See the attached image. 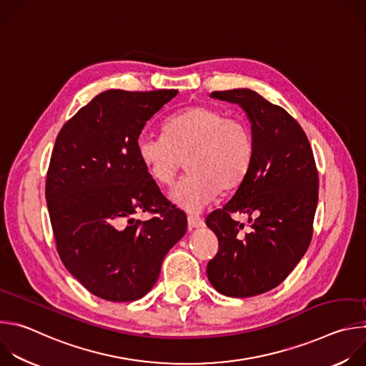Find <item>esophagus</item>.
<instances>
[{
    "mask_svg": "<svg viewBox=\"0 0 366 366\" xmlns=\"http://www.w3.org/2000/svg\"><path fill=\"white\" fill-rule=\"evenodd\" d=\"M188 226H189V229L204 227V220L198 214H189L188 216Z\"/></svg>",
    "mask_w": 366,
    "mask_h": 366,
    "instance_id": "34e87169",
    "label": "esophagus"
}]
</instances>
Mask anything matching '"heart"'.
I'll list each match as a JSON object with an SVG mask.
<instances>
[{
	"label": "heart",
	"instance_id": "1",
	"mask_svg": "<svg viewBox=\"0 0 366 366\" xmlns=\"http://www.w3.org/2000/svg\"><path fill=\"white\" fill-rule=\"evenodd\" d=\"M164 134H142L136 150L147 174L171 185L187 159L188 174L174 185L171 199L198 212L217 191L236 188L253 161V136L246 122L208 106H192L164 126Z\"/></svg>",
	"mask_w": 366,
	"mask_h": 366
}]
</instances>
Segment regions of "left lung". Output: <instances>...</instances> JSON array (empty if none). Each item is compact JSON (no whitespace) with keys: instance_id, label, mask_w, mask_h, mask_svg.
<instances>
[{"instance_id":"left-lung-1","label":"left lung","mask_w":366,"mask_h":366,"mask_svg":"<svg viewBox=\"0 0 366 366\" xmlns=\"http://www.w3.org/2000/svg\"><path fill=\"white\" fill-rule=\"evenodd\" d=\"M212 97L246 112L253 161L232 199L205 219L219 239L207 277L220 294L246 298L278 287L307 252L319 174L304 130L282 107L247 88L214 91ZM233 212L249 216V234L239 233L242 225L231 219Z\"/></svg>"}]
</instances>
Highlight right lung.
<instances>
[{"label":"right lung","instance_id":"obj_1","mask_svg":"<svg viewBox=\"0 0 366 366\" xmlns=\"http://www.w3.org/2000/svg\"><path fill=\"white\" fill-rule=\"evenodd\" d=\"M177 94L104 91L56 137L46 178L56 249L71 275L98 298L144 297L187 232V216L164 197L136 150L146 122ZM139 212L160 216L142 222L134 219Z\"/></svg>","mask_w":366,"mask_h":366}]
</instances>
